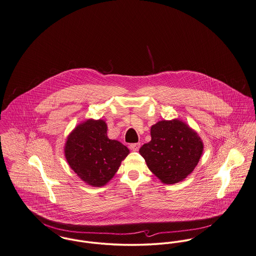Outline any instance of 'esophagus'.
Listing matches in <instances>:
<instances>
[{"instance_id":"obj_1","label":"esophagus","mask_w":256,"mask_h":256,"mask_svg":"<svg viewBox=\"0 0 256 256\" xmlns=\"http://www.w3.org/2000/svg\"><path fill=\"white\" fill-rule=\"evenodd\" d=\"M140 145H141L140 143H132V144H130V150H138L140 148Z\"/></svg>"}]
</instances>
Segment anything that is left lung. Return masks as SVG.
<instances>
[{"instance_id": "1", "label": "left lung", "mask_w": 256, "mask_h": 256, "mask_svg": "<svg viewBox=\"0 0 256 256\" xmlns=\"http://www.w3.org/2000/svg\"><path fill=\"white\" fill-rule=\"evenodd\" d=\"M150 136L152 140L139 152L162 182H178L194 171L203 144L190 128L179 120H160L150 128Z\"/></svg>"}]
</instances>
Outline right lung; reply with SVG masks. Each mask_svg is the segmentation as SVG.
Segmentation results:
<instances>
[{"mask_svg": "<svg viewBox=\"0 0 256 256\" xmlns=\"http://www.w3.org/2000/svg\"><path fill=\"white\" fill-rule=\"evenodd\" d=\"M64 154L80 179L90 186H102L113 178L130 150L107 137L104 120H88L68 137Z\"/></svg>", "mask_w": 256, "mask_h": 256, "instance_id": "1", "label": "right lung"}]
</instances>
